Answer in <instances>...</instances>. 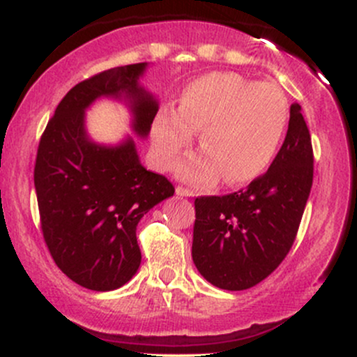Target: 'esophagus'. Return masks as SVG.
<instances>
[{"label": "esophagus", "mask_w": 357, "mask_h": 357, "mask_svg": "<svg viewBox=\"0 0 357 357\" xmlns=\"http://www.w3.org/2000/svg\"><path fill=\"white\" fill-rule=\"evenodd\" d=\"M176 195H178V196H192L195 192H192V190H190V188L178 186V188H176Z\"/></svg>", "instance_id": "esophagus-1"}]
</instances>
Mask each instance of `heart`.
Here are the masks:
<instances>
[{"mask_svg": "<svg viewBox=\"0 0 357 357\" xmlns=\"http://www.w3.org/2000/svg\"><path fill=\"white\" fill-rule=\"evenodd\" d=\"M289 122V102L275 84L236 73L213 72L184 89L178 112L162 109L153 122V144L161 167H171L199 132L204 153L188 158L179 174L208 183L220 173L227 183L252 181L275 158Z\"/></svg>", "mask_w": 357, "mask_h": 357, "instance_id": "heart-1", "label": "heart"}]
</instances>
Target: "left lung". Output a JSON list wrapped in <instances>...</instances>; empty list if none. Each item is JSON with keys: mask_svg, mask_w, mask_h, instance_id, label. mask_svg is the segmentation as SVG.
Here are the masks:
<instances>
[{"mask_svg": "<svg viewBox=\"0 0 357 357\" xmlns=\"http://www.w3.org/2000/svg\"><path fill=\"white\" fill-rule=\"evenodd\" d=\"M314 179V151L301 105L275 159L243 190L198 196L192 261L210 284L245 290L265 280L296 241Z\"/></svg>", "mask_w": 357, "mask_h": 357, "instance_id": "8db88e82", "label": "left lung"}]
</instances>
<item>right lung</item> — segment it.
<instances>
[{
	"label": "right lung",
	"mask_w": 357,
	"mask_h": 357,
	"mask_svg": "<svg viewBox=\"0 0 357 357\" xmlns=\"http://www.w3.org/2000/svg\"><path fill=\"white\" fill-rule=\"evenodd\" d=\"M146 63L104 70L68 90L48 121L35 161L40 225L48 252L61 272L85 289L122 287L141 265L137 223L151 208L174 195L166 176L139 162L127 139L119 147L90 142L84 110L100 96L126 93L134 129L147 136L158 102L137 85Z\"/></svg>",
	"instance_id": "obj_1"
}]
</instances>
